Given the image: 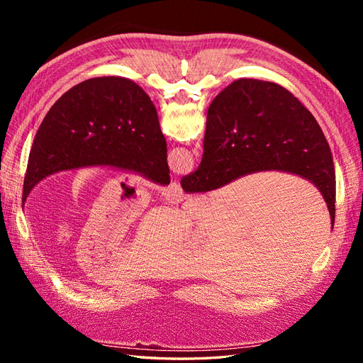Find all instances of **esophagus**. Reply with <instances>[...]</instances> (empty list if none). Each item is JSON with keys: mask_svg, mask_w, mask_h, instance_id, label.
Here are the masks:
<instances>
[{"mask_svg": "<svg viewBox=\"0 0 363 363\" xmlns=\"http://www.w3.org/2000/svg\"><path fill=\"white\" fill-rule=\"evenodd\" d=\"M162 194H163L164 199L169 200V201H179V200H182V196H183V191L180 188L179 182H172L169 186H167V188L163 189Z\"/></svg>", "mask_w": 363, "mask_h": 363, "instance_id": "34e87169", "label": "esophagus"}]
</instances>
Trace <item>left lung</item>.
<instances>
[{
	"mask_svg": "<svg viewBox=\"0 0 363 363\" xmlns=\"http://www.w3.org/2000/svg\"><path fill=\"white\" fill-rule=\"evenodd\" d=\"M87 167L131 171L169 184L167 140L156 107L135 82L96 77L54 103L33 140L23 203L48 175Z\"/></svg>",
	"mask_w": 363,
	"mask_h": 363,
	"instance_id": "left-lung-1",
	"label": "left lung"
}]
</instances>
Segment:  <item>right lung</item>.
Segmentation results:
<instances>
[{"label":"right lung","instance_id":"1","mask_svg":"<svg viewBox=\"0 0 363 363\" xmlns=\"http://www.w3.org/2000/svg\"><path fill=\"white\" fill-rule=\"evenodd\" d=\"M260 171L296 174L313 183L333 228L335 167L321 127L280 84L240 79L208 106L201 163L180 183L188 194L208 192Z\"/></svg>","mask_w":363,"mask_h":363}]
</instances>
